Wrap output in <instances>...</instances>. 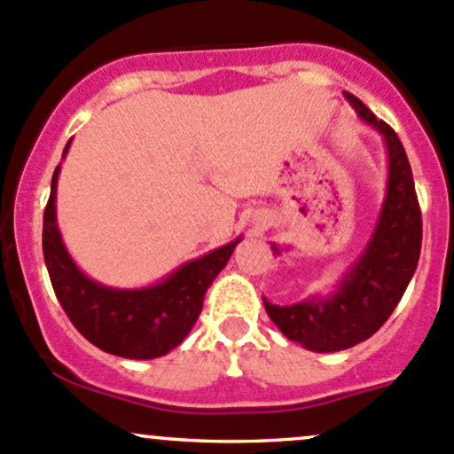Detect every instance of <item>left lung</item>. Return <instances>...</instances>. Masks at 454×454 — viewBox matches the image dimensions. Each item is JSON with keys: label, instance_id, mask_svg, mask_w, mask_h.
I'll use <instances>...</instances> for the list:
<instances>
[{"label": "left lung", "instance_id": "1", "mask_svg": "<svg viewBox=\"0 0 454 454\" xmlns=\"http://www.w3.org/2000/svg\"><path fill=\"white\" fill-rule=\"evenodd\" d=\"M345 98L364 122L380 131L387 146V193L378 222L363 254L332 294H316L294 305H272L263 299L265 312L283 336L316 354L349 349L373 336L400 303L422 250V213L404 146L363 100L349 91ZM272 253L281 254V248L272 244Z\"/></svg>", "mask_w": 454, "mask_h": 454}]
</instances>
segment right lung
<instances>
[{
  "label": "right lung",
  "instance_id": "add662e5",
  "mask_svg": "<svg viewBox=\"0 0 454 454\" xmlns=\"http://www.w3.org/2000/svg\"><path fill=\"white\" fill-rule=\"evenodd\" d=\"M67 149L70 142L63 149V158ZM59 173L61 164L54 168L43 213V259L63 312L91 345L107 354L131 360L167 356L189 336L206 290L228 263L241 237L200 259L186 261L153 286L134 290L103 286L87 277L63 244L57 223Z\"/></svg>",
  "mask_w": 454,
  "mask_h": 454
}]
</instances>
